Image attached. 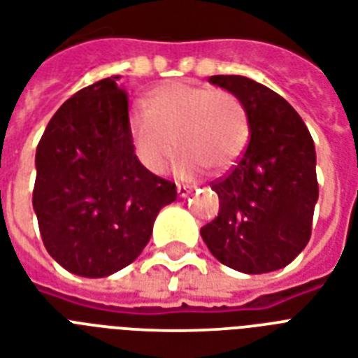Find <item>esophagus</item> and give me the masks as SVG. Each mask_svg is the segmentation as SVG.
I'll use <instances>...</instances> for the list:
<instances>
[{
  "label": "esophagus",
  "mask_w": 358,
  "mask_h": 358,
  "mask_svg": "<svg viewBox=\"0 0 358 358\" xmlns=\"http://www.w3.org/2000/svg\"><path fill=\"white\" fill-rule=\"evenodd\" d=\"M176 191H178V196H182V199H185V196H189V194L193 193V189L187 187V185H178Z\"/></svg>",
  "instance_id": "1"
}]
</instances>
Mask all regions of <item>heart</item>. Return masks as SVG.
Segmentation results:
<instances>
[{
	"mask_svg": "<svg viewBox=\"0 0 358 358\" xmlns=\"http://www.w3.org/2000/svg\"><path fill=\"white\" fill-rule=\"evenodd\" d=\"M134 152L145 169L162 174L176 154L180 176H194L202 167L213 173L239 159L250 136L245 103L229 90L189 83H167L152 90L147 110L129 117Z\"/></svg>",
	"mask_w": 358,
	"mask_h": 358,
	"instance_id": "obj_1",
	"label": "heart"
}]
</instances>
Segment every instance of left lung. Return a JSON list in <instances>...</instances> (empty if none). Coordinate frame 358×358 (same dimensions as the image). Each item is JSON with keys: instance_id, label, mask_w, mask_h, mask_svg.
Segmentation results:
<instances>
[{"instance_id": "1", "label": "left lung", "mask_w": 358, "mask_h": 358, "mask_svg": "<svg viewBox=\"0 0 358 358\" xmlns=\"http://www.w3.org/2000/svg\"><path fill=\"white\" fill-rule=\"evenodd\" d=\"M209 83L245 103L250 141L234 169L211 184L219 217L200 229L209 252L243 274L274 272L296 259L310 239L318 200L315 141L283 97L241 75Z\"/></svg>"}]
</instances>
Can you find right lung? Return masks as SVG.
<instances>
[{"label": "right lung", "mask_w": 358, "mask_h": 358, "mask_svg": "<svg viewBox=\"0 0 358 358\" xmlns=\"http://www.w3.org/2000/svg\"><path fill=\"white\" fill-rule=\"evenodd\" d=\"M108 77L57 110L36 147L33 208L43 246L83 278L129 266L176 185L145 169L129 134V99Z\"/></svg>", "instance_id": "add662e5"}]
</instances>
